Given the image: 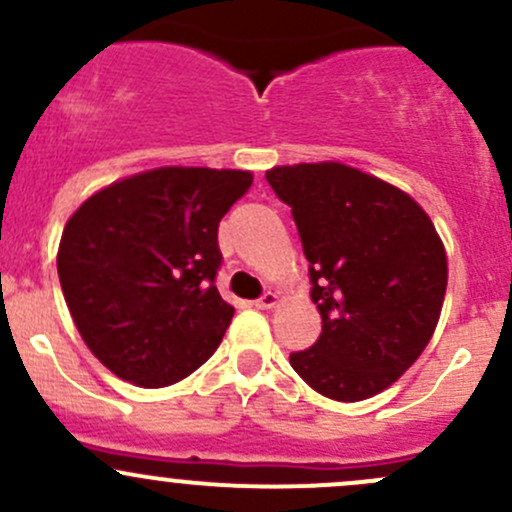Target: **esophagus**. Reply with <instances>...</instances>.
<instances>
[{"mask_svg":"<svg viewBox=\"0 0 512 512\" xmlns=\"http://www.w3.org/2000/svg\"><path fill=\"white\" fill-rule=\"evenodd\" d=\"M274 304H277V294L274 292H265L260 299H255L257 309H272Z\"/></svg>","mask_w":512,"mask_h":512,"instance_id":"esophagus-1","label":"esophagus"}]
</instances>
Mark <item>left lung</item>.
I'll return each instance as SVG.
<instances>
[{
    "instance_id": "1",
    "label": "left lung",
    "mask_w": 512,
    "mask_h": 512,
    "mask_svg": "<svg viewBox=\"0 0 512 512\" xmlns=\"http://www.w3.org/2000/svg\"><path fill=\"white\" fill-rule=\"evenodd\" d=\"M267 184L292 208L321 336L289 363L316 392L358 402L390 387L427 348L446 292V252L400 188L351 166H277Z\"/></svg>"
}]
</instances>
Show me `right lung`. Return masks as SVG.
Here are the masks:
<instances>
[{
	"label": "right lung",
	"mask_w": 512,
	"mask_h": 512,
	"mask_svg": "<svg viewBox=\"0 0 512 512\" xmlns=\"http://www.w3.org/2000/svg\"><path fill=\"white\" fill-rule=\"evenodd\" d=\"M250 171L164 166L102 188L58 247L63 297L90 351L139 387L174 385L220 346L235 309L215 287L218 223Z\"/></svg>",
	"instance_id": "right-lung-1"
}]
</instances>
